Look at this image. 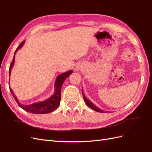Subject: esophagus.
I'll return each mask as SVG.
<instances>
[{
    "label": "esophagus",
    "mask_w": 152,
    "mask_h": 152,
    "mask_svg": "<svg viewBox=\"0 0 152 152\" xmlns=\"http://www.w3.org/2000/svg\"><path fill=\"white\" fill-rule=\"evenodd\" d=\"M75 69H76V70H77V69H78V66H76V68H75Z\"/></svg>",
    "instance_id": "esophagus-1"
}]
</instances>
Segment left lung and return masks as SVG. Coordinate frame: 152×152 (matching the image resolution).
Masks as SVG:
<instances>
[{"label": "left lung", "instance_id": "8db88e82", "mask_svg": "<svg viewBox=\"0 0 152 152\" xmlns=\"http://www.w3.org/2000/svg\"><path fill=\"white\" fill-rule=\"evenodd\" d=\"M82 95H83V99H84V101H85V102L86 103V104L88 105L89 108H91V109H93V110H95V111H96V112H101V113H104V112H106V111H105V110H101L100 108H99L98 107H96V106H95V105H94L93 104V103L89 101V100H88V99H87L86 96H85V95H84V94H83V91L82 90Z\"/></svg>", "mask_w": 152, "mask_h": 152}]
</instances>
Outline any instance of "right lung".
<instances>
[{
    "mask_svg": "<svg viewBox=\"0 0 152 152\" xmlns=\"http://www.w3.org/2000/svg\"><path fill=\"white\" fill-rule=\"evenodd\" d=\"M24 43H25V40L22 42L20 44V45H19L17 49H16V50L15 51L14 58H13V60L10 64V66L9 76H10L11 70L14 64L15 53L17 52V51L18 50H19L20 48L23 47V46L24 45ZM72 72L73 71L72 70H70L67 71V72L59 74V75L57 77V78L56 80V82H55V86H54L55 93H53V95L49 99L44 100L43 101L33 103V104H28V105L21 104V103L18 101V100L17 97L15 96V95H14L12 89L11 88H10V90L11 93L12 94L13 96L14 97L15 101L17 102L18 105L20 106L22 109H23L25 111L32 113V114H48V113H50L51 112L54 111L59 106L60 104V101H61V88H62V86L63 84L64 80H65L69 76V75H70V74L72 73Z\"/></svg>",
    "mask_w": 152,
    "mask_h": 152,
    "instance_id": "add662e5",
    "label": "right lung"
}]
</instances>
